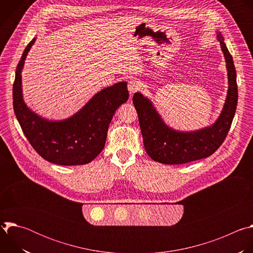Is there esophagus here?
I'll return each instance as SVG.
<instances>
[{"instance_id":"1","label":"esophagus","mask_w":253,"mask_h":253,"mask_svg":"<svg viewBox=\"0 0 253 253\" xmlns=\"http://www.w3.org/2000/svg\"><path fill=\"white\" fill-rule=\"evenodd\" d=\"M139 89H140L139 81H137L135 79H132L128 82V91H129L130 95H133L134 93L139 91Z\"/></svg>"}]
</instances>
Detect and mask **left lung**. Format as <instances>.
Masks as SVG:
<instances>
[{
	"instance_id": "1",
	"label": "left lung",
	"mask_w": 253,
	"mask_h": 253,
	"mask_svg": "<svg viewBox=\"0 0 253 253\" xmlns=\"http://www.w3.org/2000/svg\"><path fill=\"white\" fill-rule=\"evenodd\" d=\"M217 38L226 62L228 90L223 109L213 125L191 132L174 130L164 123L149 99L139 92L134 94L133 104L138 114L144 147L154 161L172 165L206 158L217 150L226 138L234 118L238 92L232 56L220 32H217Z\"/></svg>"
}]
</instances>
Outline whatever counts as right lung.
<instances>
[{
  "label": "right lung",
  "instance_id": "obj_1",
  "mask_svg": "<svg viewBox=\"0 0 253 253\" xmlns=\"http://www.w3.org/2000/svg\"><path fill=\"white\" fill-rule=\"evenodd\" d=\"M35 41L36 38L28 44L21 57L13 85V106L20 126L45 160L64 166L90 163L105 146L108 127L117 108L129 98L127 83L119 82L101 90L68 119H44L27 107L22 92V69Z\"/></svg>",
  "mask_w": 253,
  "mask_h": 253
}]
</instances>
